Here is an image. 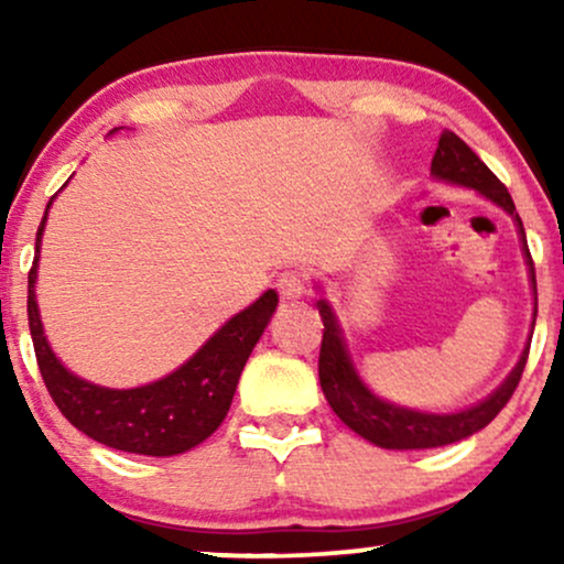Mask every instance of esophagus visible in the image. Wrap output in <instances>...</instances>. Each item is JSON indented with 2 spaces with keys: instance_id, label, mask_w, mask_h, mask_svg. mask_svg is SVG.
I'll return each mask as SVG.
<instances>
[{
  "instance_id": "obj_1",
  "label": "esophagus",
  "mask_w": 564,
  "mask_h": 564,
  "mask_svg": "<svg viewBox=\"0 0 564 564\" xmlns=\"http://www.w3.org/2000/svg\"><path fill=\"white\" fill-rule=\"evenodd\" d=\"M275 286L283 300H300L304 291H307V275L300 273V270H286V273L278 275Z\"/></svg>"
}]
</instances>
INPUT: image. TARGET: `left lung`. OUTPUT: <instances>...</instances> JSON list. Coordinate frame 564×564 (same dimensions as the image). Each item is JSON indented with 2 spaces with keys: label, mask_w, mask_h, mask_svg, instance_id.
Listing matches in <instances>:
<instances>
[{
  "label": "left lung",
  "mask_w": 564,
  "mask_h": 564,
  "mask_svg": "<svg viewBox=\"0 0 564 564\" xmlns=\"http://www.w3.org/2000/svg\"><path fill=\"white\" fill-rule=\"evenodd\" d=\"M432 174L445 183L471 187V191L482 193L485 198H490L494 204L501 206L507 215L517 223V232L522 236V251H525L530 281L535 289V268L533 257H530L528 241H525V228H522V219L517 215L514 200H511L507 185L496 177L488 166L482 164L480 156L464 142L458 134L443 132L440 134L435 159H432ZM318 313L323 321V341H321V358H318V377L323 394H326L328 405L334 408L336 416L345 422L349 430L358 432L360 437H366L368 443L379 445V448H392V451H422V448H440V445L458 443V440L475 435L482 426H488L498 416L503 405L509 403V398L514 394L517 384H520L522 371H525L530 345L522 349L520 364L511 368L498 390L485 398L482 403L467 408V411L458 413H424L413 411V408H403L387 403L373 394L368 387L360 381L358 371H355L352 358H349L345 339H341L339 321H336L332 304L326 300H318ZM535 326V321H533Z\"/></svg>",
  "instance_id": "obj_1"
}]
</instances>
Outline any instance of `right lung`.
<instances>
[{
  "instance_id": "1",
  "label": "right lung",
  "mask_w": 564,
  "mask_h": 564,
  "mask_svg": "<svg viewBox=\"0 0 564 564\" xmlns=\"http://www.w3.org/2000/svg\"><path fill=\"white\" fill-rule=\"evenodd\" d=\"M44 223L47 212L36 230V257L29 270V328L50 398L76 430L108 448L140 456H177L196 448L228 416L246 360L275 313V291L268 289L254 304L232 315L170 377L134 390H108L74 377L44 336L34 291Z\"/></svg>"
}]
</instances>
